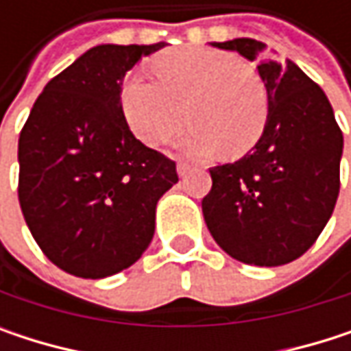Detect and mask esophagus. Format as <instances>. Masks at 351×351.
<instances>
[{
    "label": "esophagus",
    "instance_id": "1",
    "mask_svg": "<svg viewBox=\"0 0 351 351\" xmlns=\"http://www.w3.org/2000/svg\"><path fill=\"white\" fill-rule=\"evenodd\" d=\"M176 173H178V176H186L189 173H191V167H189V165H184V162H180V165L176 167Z\"/></svg>",
    "mask_w": 351,
    "mask_h": 351
}]
</instances>
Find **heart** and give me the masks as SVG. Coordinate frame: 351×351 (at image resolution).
I'll return each instance as SVG.
<instances>
[{"label": "heart", "mask_w": 351, "mask_h": 351, "mask_svg": "<svg viewBox=\"0 0 351 351\" xmlns=\"http://www.w3.org/2000/svg\"><path fill=\"white\" fill-rule=\"evenodd\" d=\"M158 81L134 75L123 83L121 107L134 134L148 146L171 138L186 119L176 148L193 158L223 150L238 158L260 140L266 117V89L254 69L236 54L209 46H178L154 58Z\"/></svg>", "instance_id": "obj_1"}]
</instances>
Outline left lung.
Here are the masks:
<instances>
[{"label":"left lung","instance_id":"1","mask_svg":"<svg viewBox=\"0 0 351 351\" xmlns=\"http://www.w3.org/2000/svg\"><path fill=\"white\" fill-rule=\"evenodd\" d=\"M258 60L268 117L244 158L213 167L203 217L223 252L254 266L303 256L329 221L339 195L343 134L323 89L293 60L264 54L252 38L213 42Z\"/></svg>","mask_w":351,"mask_h":351}]
</instances>
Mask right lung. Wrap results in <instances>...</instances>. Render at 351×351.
<instances>
[{"label":"right lung","instance_id":"right-lung-1","mask_svg":"<svg viewBox=\"0 0 351 351\" xmlns=\"http://www.w3.org/2000/svg\"><path fill=\"white\" fill-rule=\"evenodd\" d=\"M158 44H99L36 99L18 142V197L36 244L60 270L106 278L152 242L176 165L132 134L121 81Z\"/></svg>","mask_w":351,"mask_h":351}]
</instances>
